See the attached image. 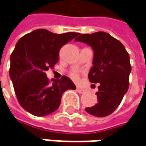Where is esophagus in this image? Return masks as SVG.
I'll list each match as a JSON object with an SVG mask.
<instances>
[{
    "label": "esophagus",
    "instance_id": "esophagus-1",
    "mask_svg": "<svg viewBox=\"0 0 146 146\" xmlns=\"http://www.w3.org/2000/svg\"><path fill=\"white\" fill-rule=\"evenodd\" d=\"M76 90L78 93H80V94H83V93H84L85 92V90H84V89H80V88H77Z\"/></svg>",
    "mask_w": 146,
    "mask_h": 146
}]
</instances>
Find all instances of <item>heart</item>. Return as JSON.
Masks as SVG:
<instances>
[{
    "label": "heart",
    "instance_id": "heart-1",
    "mask_svg": "<svg viewBox=\"0 0 146 146\" xmlns=\"http://www.w3.org/2000/svg\"><path fill=\"white\" fill-rule=\"evenodd\" d=\"M70 77L72 78L73 80L77 81L79 80V73L77 71H73L72 73H70Z\"/></svg>",
    "mask_w": 146,
    "mask_h": 146
}]
</instances>
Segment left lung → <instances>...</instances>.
<instances>
[{
	"label": "left lung",
	"instance_id": "left-lung-1",
	"mask_svg": "<svg viewBox=\"0 0 146 146\" xmlns=\"http://www.w3.org/2000/svg\"><path fill=\"white\" fill-rule=\"evenodd\" d=\"M75 41L93 48V66L88 77L91 83H99L98 104L85 110L98 117L108 116L119 106L129 88V54L120 41L105 32L80 33Z\"/></svg>",
	"mask_w": 146,
	"mask_h": 146
}]
</instances>
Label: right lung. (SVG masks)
Segmentation results:
<instances>
[{"label":"right lung","mask_w":146,"mask_h":146,"mask_svg":"<svg viewBox=\"0 0 146 146\" xmlns=\"http://www.w3.org/2000/svg\"><path fill=\"white\" fill-rule=\"evenodd\" d=\"M78 33H53L36 29L17 42L11 56V77L19 104L27 112L42 117L56 111L62 94L76 90L67 76L50 82L46 75L59 60V51Z\"/></svg>","instance_id":"right-lung-1"}]
</instances>
